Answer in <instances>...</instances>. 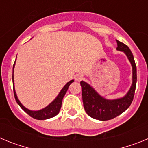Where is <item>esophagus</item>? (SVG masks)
<instances>
[{"label":"esophagus","mask_w":148,"mask_h":148,"mask_svg":"<svg viewBox=\"0 0 148 148\" xmlns=\"http://www.w3.org/2000/svg\"><path fill=\"white\" fill-rule=\"evenodd\" d=\"M83 78L84 77L82 74H77V75L75 76V81H77V82H80V81H82V79H83Z\"/></svg>","instance_id":"34e87169"}]
</instances>
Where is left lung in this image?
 Listing matches in <instances>:
<instances>
[{
    "mask_svg": "<svg viewBox=\"0 0 148 148\" xmlns=\"http://www.w3.org/2000/svg\"><path fill=\"white\" fill-rule=\"evenodd\" d=\"M117 48L116 49L124 52L131 64L133 76L132 84L124 97L116 99H107L99 95L95 89L87 82L82 81L80 82L82 90V100L84 108L86 113L92 118L100 121H107L116 118V116L125 112L133 101L136 85V66L134 61L133 53L130 48L126 44L116 40Z\"/></svg>",
    "mask_w": 148,
    "mask_h": 148,
    "instance_id": "8db88e82",
    "label": "left lung"
}]
</instances>
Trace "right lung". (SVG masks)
Listing matches in <instances>:
<instances>
[{"instance_id":"add662e5","label":"right lung","mask_w":148,"mask_h":148,"mask_svg":"<svg viewBox=\"0 0 148 148\" xmlns=\"http://www.w3.org/2000/svg\"><path fill=\"white\" fill-rule=\"evenodd\" d=\"M17 58V57H16ZM15 61L14 63V65H13V71H12V82H13V90H14V95H15V99L16 100L17 103L21 108H22V110L25 111L26 113L30 116L32 118L38 120H45L48 119L53 118L54 116H56V115H58L59 113L60 110L61 108V104H62V100L64 96L66 94V91H67L68 88H69V86L74 82V80H71L69 82L66 84L64 85V87L61 89V90L60 91L59 94L57 95V97L54 99V100L47 105L46 108H43L41 110H31L27 109V108H25L23 104L21 103V101H19V99H18V96H17L16 92H15V86H14V67H15Z\"/></svg>"}]
</instances>
